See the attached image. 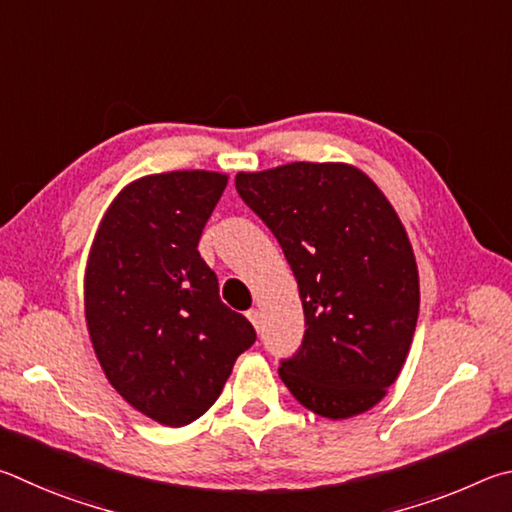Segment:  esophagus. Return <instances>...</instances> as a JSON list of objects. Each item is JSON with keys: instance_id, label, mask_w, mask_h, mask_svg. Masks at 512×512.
Instances as JSON below:
<instances>
[{"instance_id": "34e87169", "label": "esophagus", "mask_w": 512, "mask_h": 512, "mask_svg": "<svg viewBox=\"0 0 512 512\" xmlns=\"http://www.w3.org/2000/svg\"><path fill=\"white\" fill-rule=\"evenodd\" d=\"M247 319L251 321V324H254V328L258 330L261 328V312H258L256 308H251V310H247Z\"/></svg>"}]
</instances>
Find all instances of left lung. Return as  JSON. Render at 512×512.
<instances>
[{"label":"left lung","mask_w":512,"mask_h":512,"mask_svg":"<svg viewBox=\"0 0 512 512\" xmlns=\"http://www.w3.org/2000/svg\"><path fill=\"white\" fill-rule=\"evenodd\" d=\"M236 191L299 283L306 333L281 360L285 387L333 420L378 405L407 360L420 306L414 249L393 206L346 164L238 173Z\"/></svg>","instance_id":"8db88e82"}]
</instances>
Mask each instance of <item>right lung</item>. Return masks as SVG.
Listing matches in <instances>:
<instances>
[{"label":"right lung","instance_id":"right-lung-1","mask_svg":"<svg viewBox=\"0 0 512 512\" xmlns=\"http://www.w3.org/2000/svg\"><path fill=\"white\" fill-rule=\"evenodd\" d=\"M227 175L173 170L125 186L89 254L85 315L98 362L130 405L168 427L200 418L256 342L202 261L206 220Z\"/></svg>","mask_w":512,"mask_h":512}]
</instances>
